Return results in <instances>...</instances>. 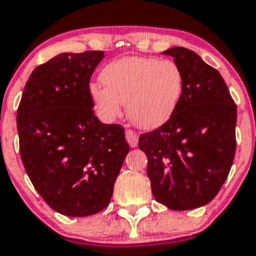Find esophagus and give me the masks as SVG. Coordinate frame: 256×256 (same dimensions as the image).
I'll use <instances>...</instances> for the list:
<instances>
[{
  "label": "esophagus",
  "mask_w": 256,
  "mask_h": 256,
  "mask_svg": "<svg viewBox=\"0 0 256 256\" xmlns=\"http://www.w3.org/2000/svg\"><path fill=\"white\" fill-rule=\"evenodd\" d=\"M126 141H128L131 148H136L138 142V134L132 130H126Z\"/></svg>",
  "instance_id": "1"
}]
</instances>
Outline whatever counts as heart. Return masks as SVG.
<instances>
[{
    "label": "heart",
    "mask_w": 256,
    "mask_h": 256,
    "mask_svg": "<svg viewBox=\"0 0 256 256\" xmlns=\"http://www.w3.org/2000/svg\"><path fill=\"white\" fill-rule=\"evenodd\" d=\"M102 86L91 84L88 96L98 115L111 121L126 112L135 126L154 130L175 114L185 88L180 66L172 60L126 56L108 62L101 70Z\"/></svg>",
    "instance_id": "1"
}]
</instances>
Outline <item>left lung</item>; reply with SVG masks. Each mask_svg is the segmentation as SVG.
I'll return each instance as SVG.
<instances>
[{"instance_id":"8db88e82","label":"left lung","mask_w":256,"mask_h":256,"mask_svg":"<svg viewBox=\"0 0 256 256\" xmlns=\"http://www.w3.org/2000/svg\"><path fill=\"white\" fill-rule=\"evenodd\" d=\"M174 57L185 78L175 114L138 138L148 156V176L156 202L171 210H191L212 202L232 168L236 148V105L219 71L184 47Z\"/></svg>"}]
</instances>
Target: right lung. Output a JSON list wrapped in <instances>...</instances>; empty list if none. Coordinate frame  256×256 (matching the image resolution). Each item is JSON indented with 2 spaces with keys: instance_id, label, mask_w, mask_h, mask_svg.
<instances>
[{
  "instance_id": "1",
  "label": "right lung",
  "mask_w": 256,
  "mask_h": 256,
  "mask_svg": "<svg viewBox=\"0 0 256 256\" xmlns=\"http://www.w3.org/2000/svg\"><path fill=\"white\" fill-rule=\"evenodd\" d=\"M104 57L64 52L37 66L17 110L24 170L46 204L66 216L108 206L130 150L120 125L94 115L88 84Z\"/></svg>"
}]
</instances>
